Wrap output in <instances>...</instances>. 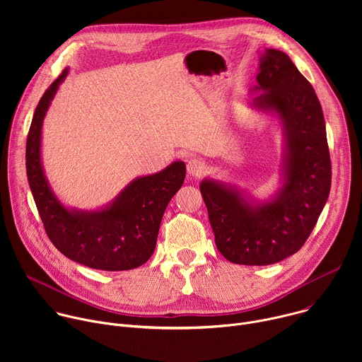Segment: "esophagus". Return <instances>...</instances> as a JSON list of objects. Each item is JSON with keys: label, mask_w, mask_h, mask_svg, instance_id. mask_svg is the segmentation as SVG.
<instances>
[{"label": "esophagus", "mask_w": 362, "mask_h": 362, "mask_svg": "<svg viewBox=\"0 0 362 362\" xmlns=\"http://www.w3.org/2000/svg\"><path fill=\"white\" fill-rule=\"evenodd\" d=\"M204 169H206V166H204V162L202 159L193 158L187 162V172L192 176H200L204 172Z\"/></svg>", "instance_id": "1"}]
</instances>
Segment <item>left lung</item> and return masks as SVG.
Wrapping results in <instances>:
<instances>
[{"label":"left lung","mask_w":362,"mask_h":362,"mask_svg":"<svg viewBox=\"0 0 362 362\" xmlns=\"http://www.w3.org/2000/svg\"><path fill=\"white\" fill-rule=\"evenodd\" d=\"M259 69L256 90L265 93L255 101L278 113L288 148L278 197L250 208L223 185H200L216 247L228 261L250 267L276 264L303 246L327 203L332 175L324 113L311 83L279 49L268 48Z\"/></svg>","instance_id":"left-lung-1"}]
</instances>
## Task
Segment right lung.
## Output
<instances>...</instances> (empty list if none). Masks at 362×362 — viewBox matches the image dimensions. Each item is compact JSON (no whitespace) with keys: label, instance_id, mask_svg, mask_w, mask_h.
Masks as SVG:
<instances>
[{"label":"right lung","instance_id":"1","mask_svg":"<svg viewBox=\"0 0 362 362\" xmlns=\"http://www.w3.org/2000/svg\"><path fill=\"white\" fill-rule=\"evenodd\" d=\"M67 73L66 69L40 98L27 137L25 168L37 211L49 240L71 261L101 271L134 269L154 252L166 206L182 187L186 166L175 162L156 175L136 179L103 211L66 209L48 187L40 144L42 119Z\"/></svg>","mask_w":362,"mask_h":362}]
</instances>
